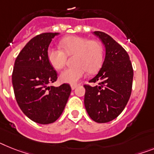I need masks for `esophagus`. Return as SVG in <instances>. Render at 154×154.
Returning a JSON list of instances; mask_svg holds the SVG:
<instances>
[{
  "instance_id": "esophagus-1",
  "label": "esophagus",
  "mask_w": 154,
  "mask_h": 154,
  "mask_svg": "<svg viewBox=\"0 0 154 154\" xmlns=\"http://www.w3.org/2000/svg\"><path fill=\"white\" fill-rule=\"evenodd\" d=\"M77 86H78V85H71V89H72V90H74Z\"/></svg>"
}]
</instances>
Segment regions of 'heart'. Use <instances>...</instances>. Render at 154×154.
Masks as SVG:
<instances>
[{
	"mask_svg": "<svg viewBox=\"0 0 154 154\" xmlns=\"http://www.w3.org/2000/svg\"><path fill=\"white\" fill-rule=\"evenodd\" d=\"M59 45L63 50L49 47L47 51L48 60L54 69H63L66 62V55H74V66L67 68L59 75V80L63 83H77L87 74L88 71L94 73L101 66L104 51L99 41L69 36L59 41Z\"/></svg>",
	"mask_w": 154,
	"mask_h": 154,
	"instance_id": "obj_1",
	"label": "heart"
}]
</instances>
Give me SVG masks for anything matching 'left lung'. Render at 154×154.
<instances>
[{
  "instance_id": "obj_1",
  "label": "left lung",
  "mask_w": 154,
  "mask_h": 154,
  "mask_svg": "<svg viewBox=\"0 0 154 154\" xmlns=\"http://www.w3.org/2000/svg\"><path fill=\"white\" fill-rule=\"evenodd\" d=\"M106 48V56L98 74L85 85V106L89 117L98 123H106L124 110L131 93L133 69L128 54L106 33L95 31Z\"/></svg>"
}]
</instances>
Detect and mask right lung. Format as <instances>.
Listing matches in <instances>:
<instances>
[{"mask_svg": "<svg viewBox=\"0 0 154 154\" xmlns=\"http://www.w3.org/2000/svg\"><path fill=\"white\" fill-rule=\"evenodd\" d=\"M58 34L44 33L32 38L18 55L12 72L18 105L27 117L41 125L53 123L60 117L71 92L68 84L49 86L58 77L48 60L47 51Z\"/></svg>", "mask_w": 154, "mask_h": 154, "instance_id": "1", "label": "right lung"}]
</instances>
